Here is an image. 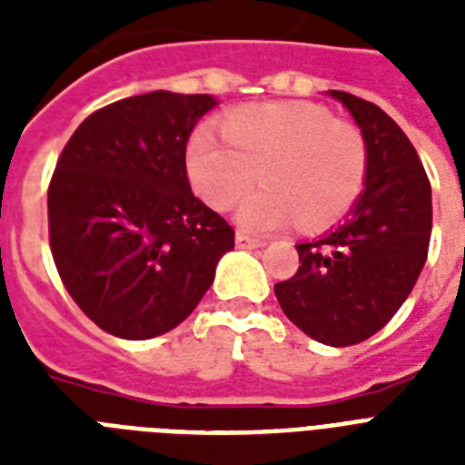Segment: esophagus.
<instances>
[{
  "label": "esophagus",
  "mask_w": 465,
  "mask_h": 465,
  "mask_svg": "<svg viewBox=\"0 0 465 465\" xmlns=\"http://www.w3.org/2000/svg\"><path fill=\"white\" fill-rule=\"evenodd\" d=\"M236 246L239 248H261L262 246V241L261 239H253V236H248V233L243 232H236Z\"/></svg>",
  "instance_id": "34e87169"
}]
</instances>
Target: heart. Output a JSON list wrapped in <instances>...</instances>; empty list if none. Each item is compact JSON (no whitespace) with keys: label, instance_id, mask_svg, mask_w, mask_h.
Listing matches in <instances>:
<instances>
[{"label":"heart","instance_id":"1","mask_svg":"<svg viewBox=\"0 0 465 465\" xmlns=\"http://www.w3.org/2000/svg\"><path fill=\"white\" fill-rule=\"evenodd\" d=\"M222 137L226 145L204 130L193 134L185 166L214 210H229L261 178L265 188L239 210L248 232H272L294 217L309 232L335 224L367 183L369 152L360 127L316 104L236 108L222 120Z\"/></svg>","mask_w":465,"mask_h":465}]
</instances>
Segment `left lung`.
<instances>
[{
    "label": "left lung",
    "instance_id": "obj_1",
    "mask_svg": "<svg viewBox=\"0 0 465 465\" xmlns=\"http://www.w3.org/2000/svg\"><path fill=\"white\" fill-rule=\"evenodd\" d=\"M328 94L364 134L367 183L342 224L297 243L302 265L275 284V297L309 338L347 347L381 331L418 282L432 236V188L411 140L379 105Z\"/></svg>",
    "mask_w": 465,
    "mask_h": 465
}]
</instances>
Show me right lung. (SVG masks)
<instances>
[{"mask_svg":"<svg viewBox=\"0 0 465 465\" xmlns=\"http://www.w3.org/2000/svg\"><path fill=\"white\" fill-rule=\"evenodd\" d=\"M217 101L152 91L91 113L47 188L50 251L64 290L115 338L173 331L233 248L224 217L193 195L185 147Z\"/></svg>","mask_w":465,"mask_h":465,"instance_id":"add662e5","label":"right lung"}]
</instances>
